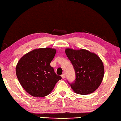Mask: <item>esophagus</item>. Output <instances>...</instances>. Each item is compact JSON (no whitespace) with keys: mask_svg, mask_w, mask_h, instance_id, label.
<instances>
[{"mask_svg":"<svg viewBox=\"0 0 121 121\" xmlns=\"http://www.w3.org/2000/svg\"><path fill=\"white\" fill-rule=\"evenodd\" d=\"M61 77H62L63 79L65 78V73H63V74H62V75H61Z\"/></svg>","mask_w":121,"mask_h":121,"instance_id":"1","label":"esophagus"}]
</instances>
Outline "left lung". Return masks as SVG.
I'll use <instances>...</instances> for the list:
<instances>
[{"label":"left lung","instance_id":"left-lung-1","mask_svg":"<svg viewBox=\"0 0 121 121\" xmlns=\"http://www.w3.org/2000/svg\"><path fill=\"white\" fill-rule=\"evenodd\" d=\"M65 53L75 71V82L69 84L73 92L82 95L95 92L101 84L105 73L101 59L85 49L66 48Z\"/></svg>","mask_w":121,"mask_h":121}]
</instances>
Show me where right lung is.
<instances>
[{
	"mask_svg": "<svg viewBox=\"0 0 121 121\" xmlns=\"http://www.w3.org/2000/svg\"><path fill=\"white\" fill-rule=\"evenodd\" d=\"M56 52V49L50 48L35 49L18 61L16 76L22 87L32 97L50 95L56 83L61 79L50 65Z\"/></svg>",
	"mask_w": 121,
	"mask_h": 121,
	"instance_id": "1",
	"label": "right lung"
}]
</instances>
